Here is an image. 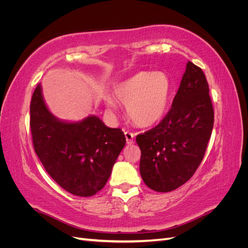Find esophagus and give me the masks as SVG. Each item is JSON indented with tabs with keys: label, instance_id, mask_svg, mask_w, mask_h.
<instances>
[{
	"label": "esophagus",
	"instance_id": "obj_1",
	"mask_svg": "<svg viewBox=\"0 0 248 248\" xmlns=\"http://www.w3.org/2000/svg\"><path fill=\"white\" fill-rule=\"evenodd\" d=\"M125 138H126V141H127V145H132L133 144V139H134V134L129 132V131H126L125 132Z\"/></svg>",
	"mask_w": 248,
	"mask_h": 248
}]
</instances>
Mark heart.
Returning a JSON list of instances; mask_svg holds the SVG:
<instances>
[{
    "label": "heart",
    "instance_id": "heart-1",
    "mask_svg": "<svg viewBox=\"0 0 248 248\" xmlns=\"http://www.w3.org/2000/svg\"><path fill=\"white\" fill-rule=\"evenodd\" d=\"M118 102L126 107L127 116L140 127H150L166 116L169 109L171 85L162 72L140 71L119 82L114 88ZM104 103L110 111L117 104L110 96H104Z\"/></svg>",
    "mask_w": 248,
    "mask_h": 248
}]
</instances>
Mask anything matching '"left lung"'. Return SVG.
<instances>
[{
  "instance_id": "left-lung-1",
  "label": "left lung",
  "mask_w": 248,
  "mask_h": 248,
  "mask_svg": "<svg viewBox=\"0 0 248 248\" xmlns=\"http://www.w3.org/2000/svg\"><path fill=\"white\" fill-rule=\"evenodd\" d=\"M213 123L206 77L188 61L167 116L137 137L140 172L149 188L169 192L188 181L204 158Z\"/></svg>"
}]
</instances>
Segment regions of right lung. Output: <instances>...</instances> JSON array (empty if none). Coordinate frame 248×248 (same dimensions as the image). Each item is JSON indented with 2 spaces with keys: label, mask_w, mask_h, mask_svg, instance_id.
I'll list each match as a JSON object with an SVG mask.
<instances>
[{
  "label": "right lung",
  "mask_w": 248,
  "mask_h": 248,
  "mask_svg": "<svg viewBox=\"0 0 248 248\" xmlns=\"http://www.w3.org/2000/svg\"><path fill=\"white\" fill-rule=\"evenodd\" d=\"M35 152L55 181L74 196L92 197L107 184L126 139L94 115L64 121L48 109L39 84L30 107Z\"/></svg>",
  "instance_id": "obj_1"
}]
</instances>
